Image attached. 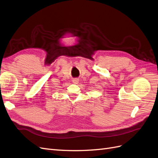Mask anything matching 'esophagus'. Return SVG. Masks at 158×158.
<instances>
[{
  "instance_id": "1",
  "label": "esophagus",
  "mask_w": 158,
  "mask_h": 158,
  "mask_svg": "<svg viewBox=\"0 0 158 158\" xmlns=\"http://www.w3.org/2000/svg\"><path fill=\"white\" fill-rule=\"evenodd\" d=\"M79 81V79H77V78H75V79H73V83L74 84H78Z\"/></svg>"
}]
</instances>
